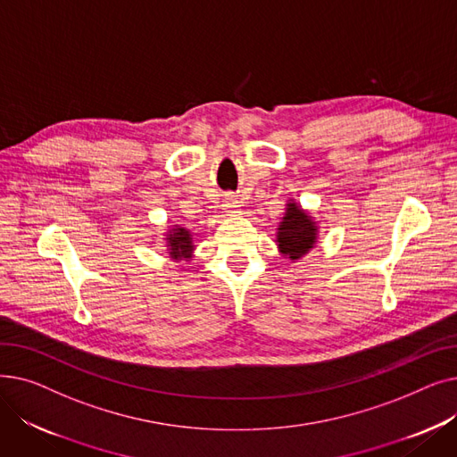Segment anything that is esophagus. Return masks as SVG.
Listing matches in <instances>:
<instances>
[{"mask_svg":"<svg viewBox=\"0 0 457 457\" xmlns=\"http://www.w3.org/2000/svg\"><path fill=\"white\" fill-rule=\"evenodd\" d=\"M222 209H224V212H228V214H233V212H238V202L235 200V198H226L224 200V204H222Z\"/></svg>","mask_w":457,"mask_h":457,"instance_id":"esophagus-1","label":"esophagus"}]
</instances>
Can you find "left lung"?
Here are the masks:
<instances>
[{
  "mask_svg": "<svg viewBox=\"0 0 457 457\" xmlns=\"http://www.w3.org/2000/svg\"><path fill=\"white\" fill-rule=\"evenodd\" d=\"M319 226L315 216L302 209L296 202H289L285 209V216L281 219L276 233L278 250L283 257L296 262L309 250H313L317 245Z\"/></svg>",
  "mask_w": 457,
  "mask_h": 457,
  "instance_id": "left-lung-1",
  "label": "left lung"
}]
</instances>
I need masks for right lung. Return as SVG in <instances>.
<instances>
[{
  "label": "right lung",
  "mask_w": 457,
  "mask_h": 457,
  "mask_svg": "<svg viewBox=\"0 0 457 457\" xmlns=\"http://www.w3.org/2000/svg\"><path fill=\"white\" fill-rule=\"evenodd\" d=\"M166 252L174 261H190L195 255V233L183 226H172L164 233Z\"/></svg>",
  "instance_id": "1"
}]
</instances>
